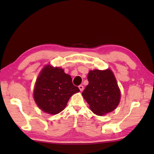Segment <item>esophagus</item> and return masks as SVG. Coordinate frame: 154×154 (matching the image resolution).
Masks as SVG:
<instances>
[{"label": "esophagus", "mask_w": 154, "mask_h": 154, "mask_svg": "<svg viewBox=\"0 0 154 154\" xmlns=\"http://www.w3.org/2000/svg\"><path fill=\"white\" fill-rule=\"evenodd\" d=\"M78 87H79V88H80V91L81 92H82L83 91V85H79Z\"/></svg>", "instance_id": "esophagus-1"}]
</instances>
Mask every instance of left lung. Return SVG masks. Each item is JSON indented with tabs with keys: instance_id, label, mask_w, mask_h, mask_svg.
Listing matches in <instances>:
<instances>
[{
	"instance_id": "left-lung-1",
	"label": "left lung",
	"mask_w": 154,
	"mask_h": 154,
	"mask_svg": "<svg viewBox=\"0 0 154 154\" xmlns=\"http://www.w3.org/2000/svg\"><path fill=\"white\" fill-rule=\"evenodd\" d=\"M88 84L82 92L90 109L97 116L113 111L119 103L121 92L110 69H95L88 73Z\"/></svg>"
}]
</instances>
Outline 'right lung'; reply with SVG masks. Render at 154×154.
<instances>
[{"mask_svg": "<svg viewBox=\"0 0 154 154\" xmlns=\"http://www.w3.org/2000/svg\"><path fill=\"white\" fill-rule=\"evenodd\" d=\"M80 91L71 76L60 67L45 66L37 78L34 100L39 108L49 114H57L66 106L71 96Z\"/></svg>", "mask_w": 154, "mask_h": 154, "instance_id": "right-lung-1", "label": "right lung"}]
</instances>
